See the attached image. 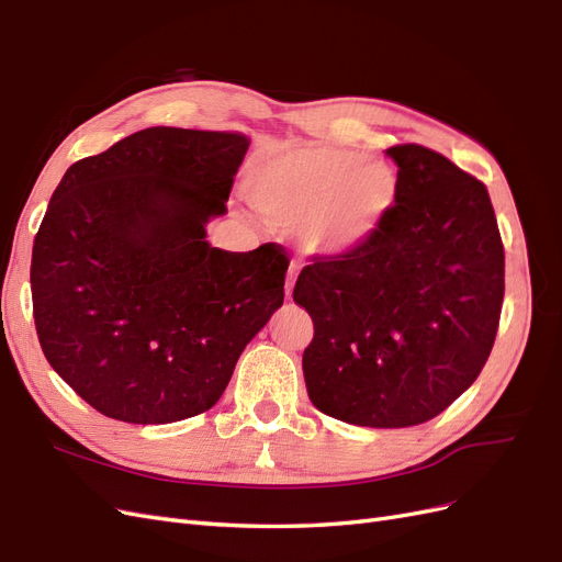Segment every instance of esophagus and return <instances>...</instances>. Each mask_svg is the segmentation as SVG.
<instances>
[{"mask_svg": "<svg viewBox=\"0 0 562 562\" xmlns=\"http://www.w3.org/2000/svg\"><path fill=\"white\" fill-rule=\"evenodd\" d=\"M295 277H297V269L295 265H291V269H288V279H285V295L291 297L293 295V285H295Z\"/></svg>", "mask_w": 562, "mask_h": 562, "instance_id": "esophagus-1", "label": "esophagus"}]
</instances>
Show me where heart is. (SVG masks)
Here are the masks:
<instances>
[{
  "label": "heart",
  "mask_w": 562,
  "mask_h": 562,
  "mask_svg": "<svg viewBox=\"0 0 562 562\" xmlns=\"http://www.w3.org/2000/svg\"><path fill=\"white\" fill-rule=\"evenodd\" d=\"M248 190L265 215L297 225L307 250L347 255L384 223L398 196V173L349 149L304 145L258 161Z\"/></svg>",
  "instance_id": "obj_1"
}]
</instances>
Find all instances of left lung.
Listing matches in <instances>:
<instances>
[{"label":"left lung","mask_w":562,"mask_h":562,"mask_svg":"<svg viewBox=\"0 0 562 562\" xmlns=\"http://www.w3.org/2000/svg\"><path fill=\"white\" fill-rule=\"evenodd\" d=\"M398 196L347 255H316L293 300L314 339L304 382L321 413L359 427H415L475 382L495 345L504 244L487 187L448 157L394 145Z\"/></svg>","instance_id":"left-lung-1"}]
</instances>
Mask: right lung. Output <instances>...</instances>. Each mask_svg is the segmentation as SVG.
I'll list each match as a JSON object with an SVG mask.
<instances>
[{
  "label": "right lung",
  "instance_id": "1",
  "mask_svg": "<svg viewBox=\"0 0 562 562\" xmlns=\"http://www.w3.org/2000/svg\"><path fill=\"white\" fill-rule=\"evenodd\" d=\"M241 133L151 126L67 168L32 246V314L58 375L105 417L206 413L283 304L288 252L213 248Z\"/></svg>",
  "mask_w": 562,
  "mask_h": 562
}]
</instances>
